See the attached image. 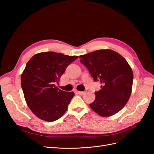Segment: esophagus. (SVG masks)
<instances>
[{
	"mask_svg": "<svg viewBox=\"0 0 154 154\" xmlns=\"http://www.w3.org/2000/svg\"><path fill=\"white\" fill-rule=\"evenodd\" d=\"M77 93L80 95H83L85 94V92H82V91H77Z\"/></svg>",
	"mask_w": 154,
	"mask_h": 154,
	"instance_id": "esophagus-1",
	"label": "esophagus"
}]
</instances>
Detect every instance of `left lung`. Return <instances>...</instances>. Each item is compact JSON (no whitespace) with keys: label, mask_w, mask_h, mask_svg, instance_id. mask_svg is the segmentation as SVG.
<instances>
[{"label":"left lung","mask_w":154,"mask_h":154,"mask_svg":"<svg viewBox=\"0 0 154 154\" xmlns=\"http://www.w3.org/2000/svg\"><path fill=\"white\" fill-rule=\"evenodd\" d=\"M81 63L88 69L95 82L101 83L95 92L91 108L103 117L122 110L131 95L133 72L122 55L110 49L97 50L80 56Z\"/></svg>","instance_id":"8db88e82"}]
</instances>
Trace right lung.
<instances>
[{
    "instance_id": "obj_1",
    "label": "right lung",
    "mask_w": 154,
    "mask_h": 154,
    "mask_svg": "<svg viewBox=\"0 0 154 154\" xmlns=\"http://www.w3.org/2000/svg\"><path fill=\"white\" fill-rule=\"evenodd\" d=\"M78 58L55 52L35 54L21 75V86L27 106L35 116L48 122L66 112L74 93L56 87L69 64Z\"/></svg>"
}]
</instances>
